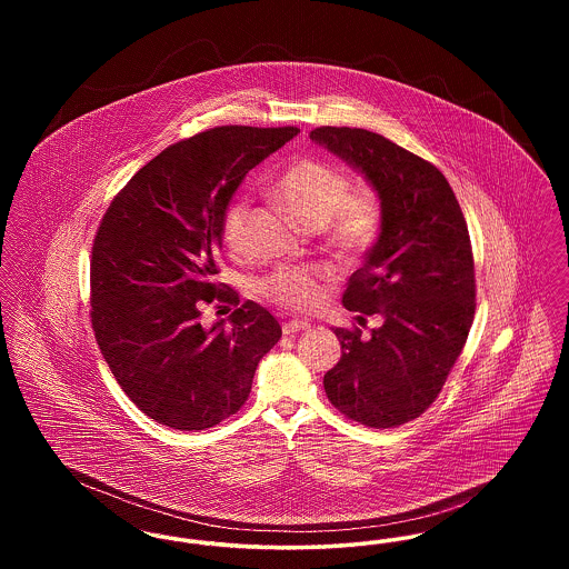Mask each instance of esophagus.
Returning a JSON list of instances; mask_svg holds the SVG:
<instances>
[{
    "label": "esophagus",
    "instance_id": "1",
    "mask_svg": "<svg viewBox=\"0 0 569 569\" xmlns=\"http://www.w3.org/2000/svg\"><path fill=\"white\" fill-rule=\"evenodd\" d=\"M307 328H311V325H309L307 320H292V322H286V325H283V335H295V332L307 330Z\"/></svg>",
    "mask_w": 569,
    "mask_h": 569
}]
</instances>
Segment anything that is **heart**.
<instances>
[{"mask_svg":"<svg viewBox=\"0 0 569 569\" xmlns=\"http://www.w3.org/2000/svg\"><path fill=\"white\" fill-rule=\"evenodd\" d=\"M274 196L292 211L309 230H325L330 247L341 256H360L378 239L381 228L379 200L369 191L350 193L348 174L318 158H302L290 163L274 183ZM247 200H234L223 216V243L234 253L243 256L247 249ZM325 274L305 267L277 269L260 281L262 297L272 302L307 311L322 298Z\"/></svg>","mask_w":569,"mask_h":569,"instance_id":"heart-1","label":"heart"}]
</instances>
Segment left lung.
<instances>
[{
  "label": "left lung",
  "instance_id": "1",
  "mask_svg": "<svg viewBox=\"0 0 569 569\" xmlns=\"http://www.w3.org/2000/svg\"><path fill=\"white\" fill-rule=\"evenodd\" d=\"M311 140L376 190L381 228L343 305L381 316L369 339L332 328L341 360L325 376L328 401L373 429L418 418L433 403L476 311L473 256L459 200L433 163L360 128H316Z\"/></svg>",
  "mask_w": 569,
  "mask_h": 569
}]
</instances>
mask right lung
<instances>
[{"label": "right lung", "instance_id": "add662e5", "mask_svg": "<svg viewBox=\"0 0 569 569\" xmlns=\"http://www.w3.org/2000/svg\"><path fill=\"white\" fill-rule=\"evenodd\" d=\"M297 128L223 126L144 163L114 196L91 249V325L123 392L179 431H204L237 413L281 326L253 300L200 325L211 302L239 305L217 283L221 223L247 172Z\"/></svg>", "mask_w": 569, "mask_h": 569}]
</instances>
